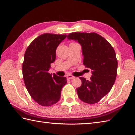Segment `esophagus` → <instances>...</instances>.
I'll return each instance as SVG.
<instances>
[{
  "instance_id": "obj_1",
  "label": "esophagus",
  "mask_w": 135,
  "mask_h": 135,
  "mask_svg": "<svg viewBox=\"0 0 135 135\" xmlns=\"http://www.w3.org/2000/svg\"><path fill=\"white\" fill-rule=\"evenodd\" d=\"M67 79H74V78H75V77H74V76H73V75H67Z\"/></svg>"
}]
</instances>
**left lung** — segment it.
<instances>
[{
	"mask_svg": "<svg viewBox=\"0 0 135 135\" xmlns=\"http://www.w3.org/2000/svg\"><path fill=\"white\" fill-rule=\"evenodd\" d=\"M67 38L81 45L84 65L92 74L90 81L79 78L82 85L76 89L78 96L83 102L95 104L111 90L115 82L118 67L115 50L107 40L94 32H73Z\"/></svg>",
	"mask_w": 135,
	"mask_h": 135,
	"instance_id": "obj_1",
	"label": "left lung"
}]
</instances>
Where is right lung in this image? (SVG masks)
Returning <instances> with one entry per match:
<instances>
[{
	"label": "right lung",
	"instance_id": "right-lung-1",
	"mask_svg": "<svg viewBox=\"0 0 135 135\" xmlns=\"http://www.w3.org/2000/svg\"><path fill=\"white\" fill-rule=\"evenodd\" d=\"M66 35L44 33L31 42L24 54L22 75L31 96L39 105L56 104L61 97L67 78L48 73L50 64L56 60L57 46Z\"/></svg>",
	"mask_w": 135,
	"mask_h": 135
}]
</instances>
